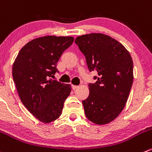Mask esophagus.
<instances>
[{"mask_svg":"<svg viewBox=\"0 0 152 152\" xmlns=\"http://www.w3.org/2000/svg\"><path fill=\"white\" fill-rule=\"evenodd\" d=\"M79 88V86H77V85H72V88H73V90H76L77 89V88Z\"/></svg>","mask_w":152,"mask_h":152,"instance_id":"esophagus-1","label":"esophagus"}]
</instances>
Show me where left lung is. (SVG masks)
Returning <instances> with one entry per match:
<instances>
[{"mask_svg": "<svg viewBox=\"0 0 152 152\" xmlns=\"http://www.w3.org/2000/svg\"><path fill=\"white\" fill-rule=\"evenodd\" d=\"M85 56L90 72L95 71V83L82 101L85 116L92 123L113 121L124 108L133 84V61L122 44L108 35L91 33L75 39Z\"/></svg>", "mask_w": 152, "mask_h": 152, "instance_id": "obj_1", "label": "left lung"}]
</instances>
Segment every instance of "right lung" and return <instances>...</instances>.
<instances>
[{
    "label": "right lung",
    "instance_id": "add662e5",
    "mask_svg": "<svg viewBox=\"0 0 152 152\" xmlns=\"http://www.w3.org/2000/svg\"><path fill=\"white\" fill-rule=\"evenodd\" d=\"M73 37H41L22 48L12 67L13 81L20 101L41 122L49 123L60 117L71 85L53 79L57 62L73 44Z\"/></svg>",
    "mask_w": 152,
    "mask_h": 152
}]
</instances>
